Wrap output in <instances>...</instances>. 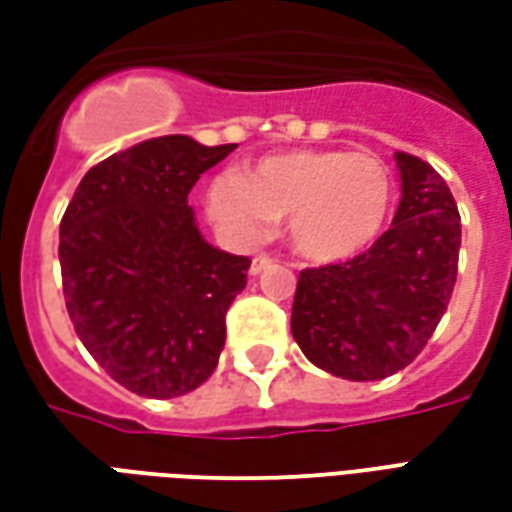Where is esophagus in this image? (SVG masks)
Wrapping results in <instances>:
<instances>
[{
	"label": "esophagus",
	"instance_id": "esophagus-1",
	"mask_svg": "<svg viewBox=\"0 0 512 512\" xmlns=\"http://www.w3.org/2000/svg\"><path fill=\"white\" fill-rule=\"evenodd\" d=\"M271 263H274V260H271L268 255H257L255 260H252V266H249V274H252V277H257V274H263L266 268H271Z\"/></svg>",
	"mask_w": 512,
	"mask_h": 512
}]
</instances>
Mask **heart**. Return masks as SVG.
<instances>
[{
  "mask_svg": "<svg viewBox=\"0 0 512 512\" xmlns=\"http://www.w3.org/2000/svg\"><path fill=\"white\" fill-rule=\"evenodd\" d=\"M395 180L384 161L348 150L277 153L246 175L224 172L208 183L205 208L235 244H257L288 216L293 252L310 263H343L384 233Z\"/></svg>",
  "mask_w": 512,
  "mask_h": 512,
  "instance_id": "obj_1",
  "label": "heart"
}]
</instances>
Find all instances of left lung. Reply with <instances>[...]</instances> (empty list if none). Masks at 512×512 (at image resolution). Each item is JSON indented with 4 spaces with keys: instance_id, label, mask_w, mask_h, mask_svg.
I'll use <instances>...</instances> for the list:
<instances>
[{
    "instance_id": "8db88e82",
    "label": "left lung",
    "mask_w": 512,
    "mask_h": 512,
    "mask_svg": "<svg viewBox=\"0 0 512 512\" xmlns=\"http://www.w3.org/2000/svg\"><path fill=\"white\" fill-rule=\"evenodd\" d=\"M400 205L365 255L304 268L290 332L312 365L348 381H381L411 365L450 304L461 216L450 186L422 158L395 153Z\"/></svg>"
}]
</instances>
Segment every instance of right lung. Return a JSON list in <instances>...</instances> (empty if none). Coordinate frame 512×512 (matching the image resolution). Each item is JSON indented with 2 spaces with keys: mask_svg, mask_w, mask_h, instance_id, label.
Masks as SVG:
<instances>
[{
  "mask_svg": "<svg viewBox=\"0 0 512 512\" xmlns=\"http://www.w3.org/2000/svg\"><path fill=\"white\" fill-rule=\"evenodd\" d=\"M235 145L158 136L95 164L60 224L65 307L117 384L167 400L205 384L249 257L202 238L189 191Z\"/></svg>",
  "mask_w": 512,
  "mask_h": 512,
  "instance_id": "right-lung-1",
  "label": "right lung"
}]
</instances>
